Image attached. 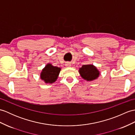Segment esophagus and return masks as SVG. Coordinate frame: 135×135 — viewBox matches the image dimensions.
Masks as SVG:
<instances>
[{
    "mask_svg": "<svg viewBox=\"0 0 135 135\" xmlns=\"http://www.w3.org/2000/svg\"><path fill=\"white\" fill-rule=\"evenodd\" d=\"M65 66L67 67H70L71 66V64L70 62H67L66 63H65Z\"/></svg>",
    "mask_w": 135,
    "mask_h": 135,
    "instance_id": "esophagus-1",
    "label": "esophagus"
}]
</instances>
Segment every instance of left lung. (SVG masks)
<instances>
[{
  "label": "left lung",
  "instance_id": "obj_1",
  "mask_svg": "<svg viewBox=\"0 0 135 135\" xmlns=\"http://www.w3.org/2000/svg\"><path fill=\"white\" fill-rule=\"evenodd\" d=\"M79 73L82 78L87 81L94 80L99 75V72L94 65H83L79 68Z\"/></svg>",
  "mask_w": 135,
  "mask_h": 135
}]
</instances>
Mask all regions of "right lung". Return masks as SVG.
<instances>
[{
	"mask_svg": "<svg viewBox=\"0 0 135 135\" xmlns=\"http://www.w3.org/2000/svg\"><path fill=\"white\" fill-rule=\"evenodd\" d=\"M60 70V67L53 66L51 64L48 63L42 69L41 73V79L46 83H54L57 80Z\"/></svg>",
	"mask_w": 135,
	"mask_h": 135,
	"instance_id": "obj_1",
	"label": "right lung"
}]
</instances>
